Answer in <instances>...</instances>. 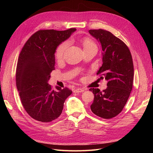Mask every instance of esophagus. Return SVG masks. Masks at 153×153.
Instances as JSON below:
<instances>
[{
    "label": "esophagus",
    "mask_w": 153,
    "mask_h": 153,
    "mask_svg": "<svg viewBox=\"0 0 153 153\" xmlns=\"http://www.w3.org/2000/svg\"><path fill=\"white\" fill-rule=\"evenodd\" d=\"M84 91H85V89H84V88H77L74 91V92H82Z\"/></svg>",
    "instance_id": "obj_1"
}]
</instances>
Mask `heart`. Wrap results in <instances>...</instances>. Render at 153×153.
I'll return each instance as SVG.
<instances>
[{
    "mask_svg": "<svg viewBox=\"0 0 153 153\" xmlns=\"http://www.w3.org/2000/svg\"><path fill=\"white\" fill-rule=\"evenodd\" d=\"M82 43L83 45V48L84 50L86 49H89V48H96L97 49V46L96 43L94 42L92 39L85 38L82 39ZM68 47V43L64 42L62 44L60 45L57 47L56 50V52H55V57L57 59H61L63 57V55L64 52Z\"/></svg>",
    "mask_w": 153,
    "mask_h": 153,
    "instance_id": "obj_1",
    "label": "heart"
}]
</instances>
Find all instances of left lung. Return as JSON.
I'll use <instances>...</instances> for the list:
<instances>
[{"label":"left lung","mask_w":153,"mask_h":153,"mask_svg":"<svg viewBox=\"0 0 153 153\" xmlns=\"http://www.w3.org/2000/svg\"><path fill=\"white\" fill-rule=\"evenodd\" d=\"M102 48L103 64L97 73L108 81L107 87L100 91L91 88L94 98L91 105L92 112L98 116L109 119L123 110L132 90L134 69L131 54L123 41L110 32L89 30Z\"/></svg>","instance_id":"left-lung-1"}]
</instances>
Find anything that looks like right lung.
Masks as SVG:
<instances>
[{
  "label": "right lung",
  "mask_w": 153,
  "mask_h": 153,
  "mask_svg": "<svg viewBox=\"0 0 153 153\" xmlns=\"http://www.w3.org/2000/svg\"><path fill=\"white\" fill-rule=\"evenodd\" d=\"M40 30L32 35L18 57L16 83L22 105L37 121L50 123L61 114L64 103L72 93L65 87L53 90L48 84L55 69V52L58 46L76 31Z\"/></svg>",
  "instance_id": "1"
}]
</instances>
